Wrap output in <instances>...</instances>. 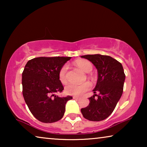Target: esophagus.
Returning <instances> with one entry per match:
<instances>
[{"label": "esophagus", "instance_id": "obj_1", "mask_svg": "<svg viewBox=\"0 0 147 147\" xmlns=\"http://www.w3.org/2000/svg\"><path fill=\"white\" fill-rule=\"evenodd\" d=\"M73 99H75V100H78V99L80 98V97H78V96H73Z\"/></svg>", "mask_w": 147, "mask_h": 147}]
</instances>
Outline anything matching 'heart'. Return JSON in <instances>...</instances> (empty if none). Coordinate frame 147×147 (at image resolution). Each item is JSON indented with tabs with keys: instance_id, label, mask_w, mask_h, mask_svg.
<instances>
[{
	"instance_id": "heart-1",
	"label": "heart",
	"mask_w": 147,
	"mask_h": 147,
	"mask_svg": "<svg viewBox=\"0 0 147 147\" xmlns=\"http://www.w3.org/2000/svg\"><path fill=\"white\" fill-rule=\"evenodd\" d=\"M75 65L82 71L86 73H90L93 69V65L90 61L85 59H78L76 61ZM67 67L63 65L59 72V79L62 84H65L67 82ZM91 88V84L89 82H84L83 84H76L73 82L69 83L65 88L66 93L70 95L80 96L88 91Z\"/></svg>"
}]
</instances>
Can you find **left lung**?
Returning a JSON list of instances; mask_svg holds the SVG:
<instances>
[{
	"mask_svg": "<svg viewBox=\"0 0 147 147\" xmlns=\"http://www.w3.org/2000/svg\"><path fill=\"white\" fill-rule=\"evenodd\" d=\"M81 58L90 61L97 69L98 79L89 105L81 109L84 117L91 121L104 120L111 115L123 92L125 74L122 64L109 56L89 54ZM99 94L96 95V93ZM97 97L95 98V96Z\"/></svg>",
	"mask_w": 147,
	"mask_h": 147,
	"instance_id": "obj_1",
	"label": "left lung"
}]
</instances>
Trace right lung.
Here are the masks:
<instances>
[{
  "label": "right lung",
  "instance_id": "right-lung-1",
  "mask_svg": "<svg viewBox=\"0 0 147 147\" xmlns=\"http://www.w3.org/2000/svg\"><path fill=\"white\" fill-rule=\"evenodd\" d=\"M71 57H39L29 60L22 74L23 94L35 117L45 123L63 117L71 96L59 97L63 86L59 79L61 68Z\"/></svg>",
  "mask_w": 147,
  "mask_h": 147
}]
</instances>
